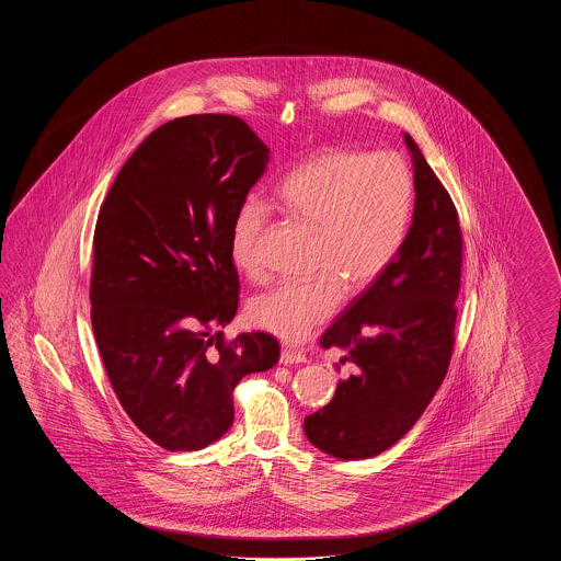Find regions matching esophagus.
Returning a JSON list of instances; mask_svg holds the SVG:
<instances>
[{
    "label": "esophagus",
    "mask_w": 561,
    "mask_h": 561,
    "mask_svg": "<svg viewBox=\"0 0 561 561\" xmlns=\"http://www.w3.org/2000/svg\"><path fill=\"white\" fill-rule=\"evenodd\" d=\"M305 362H307V357L298 351H293V348H282V353H279V364H284V366L305 364Z\"/></svg>",
    "instance_id": "esophagus-1"
}]
</instances>
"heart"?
<instances>
[{
	"mask_svg": "<svg viewBox=\"0 0 561 561\" xmlns=\"http://www.w3.org/2000/svg\"><path fill=\"white\" fill-rule=\"evenodd\" d=\"M277 204L300 225L316 229L309 279L279 282L248 305L252 323L300 343L348 293L370 288L391 267L405 240L414 183L398 156L325 151L300 163L277 187ZM268 208L245 197L231 220L229 256L245 277H261V240Z\"/></svg>",
	"mask_w": 561,
	"mask_h": 561,
	"instance_id": "obj_1",
	"label": "heart"
}]
</instances>
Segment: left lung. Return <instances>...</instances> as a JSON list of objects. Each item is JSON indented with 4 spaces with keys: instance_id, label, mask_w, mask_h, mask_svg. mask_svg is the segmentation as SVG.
<instances>
[{
    "instance_id": "1",
    "label": "left lung",
    "mask_w": 561,
    "mask_h": 561,
    "mask_svg": "<svg viewBox=\"0 0 561 561\" xmlns=\"http://www.w3.org/2000/svg\"><path fill=\"white\" fill-rule=\"evenodd\" d=\"M414 168V213L400 254L321 336L351 374L305 419L307 439L341 460L385 453L414 427L453 357L462 236L448 191L403 133ZM341 373V366L336 364Z\"/></svg>"
}]
</instances>
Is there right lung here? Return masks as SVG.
<instances>
[{"label":"right lung","instance_id":"obj_1","mask_svg":"<svg viewBox=\"0 0 561 561\" xmlns=\"http://www.w3.org/2000/svg\"><path fill=\"white\" fill-rule=\"evenodd\" d=\"M267 163V145L240 117H179L138 145L101 206L94 339L122 408L163 450L220 439L236 385L279 359L265 332L222 339L240 293L231 220Z\"/></svg>","mask_w":561,"mask_h":561}]
</instances>
